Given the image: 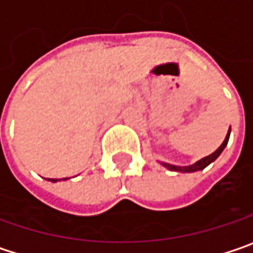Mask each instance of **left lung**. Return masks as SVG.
Wrapping results in <instances>:
<instances>
[{
    "instance_id": "obj_1",
    "label": "left lung",
    "mask_w": 253,
    "mask_h": 253,
    "mask_svg": "<svg viewBox=\"0 0 253 253\" xmlns=\"http://www.w3.org/2000/svg\"><path fill=\"white\" fill-rule=\"evenodd\" d=\"M229 133H231V128L228 129V133H227L225 139H224V142L221 143V146H219L217 151L212 152L211 155L206 156V158H203V159H200L199 162H196V163H193V165H190V166H174V165H169V163H165V162H162V165H163L166 169L171 170V171H181V173H193V171L203 170L204 168H207L211 162L215 161L219 155H221V152L224 151V148H225V146H227V143H228Z\"/></svg>"
}]
</instances>
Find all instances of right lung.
<instances>
[{"label": "right lung", "mask_w": 253, "mask_h": 253, "mask_svg": "<svg viewBox=\"0 0 253 253\" xmlns=\"http://www.w3.org/2000/svg\"><path fill=\"white\" fill-rule=\"evenodd\" d=\"M47 180H50V181H53V183H56V181H59L60 179H47ZM63 180H67V177H64Z\"/></svg>", "instance_id": "1"}]
</instances>
